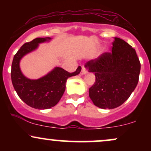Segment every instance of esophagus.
Wrapping results in <instances>:
<instances>
[{"label":"esophagus","instance_id":"obj_1","mask_svg":"<svg viewBox=\"0 0 151 151\" xmlns=\"http://www.w3.org/2000/svg\"><path fill=\"white\" fill-rule=\"evenodd\" d=\"M86 72H87V69H86V66L83 65L82 68H81V74H85Z\"/></svg>","mask_w":151,"mask_h":151}]
</instances>
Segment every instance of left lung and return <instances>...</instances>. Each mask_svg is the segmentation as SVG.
I'll return each instance as SVG.
<instances>
[{"mask_svg":"<svg viewBox=\"0 0 151 151\" xmlns=\"http://www.w3.org/2000/svg\"><path fill=\"white\" fill-rule=\"evenodd\" d=\"M96 80L89 89L93 104L101 109H114L124 104L136 87L141 63L135 49L124 40L115 37L112 51L86 63Z\"/></svg>","mask_w":151,"mask_h":151,"instance_id":"1","label":"left lung"}]
</instances>
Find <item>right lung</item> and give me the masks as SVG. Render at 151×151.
I'll use <instances>...</instances> for the list:
<instances>
[{
    "instance_id": "right-lung-1",
    "label": "right lung",
    "mask_w": 151,
    "mask_h": 151,
    "mask_svg": "<svg viewBox=\"0 0 151 151\" xmlns=\"http://www.w3.org/2000/svg\"><path fill=\"white\" fill-rule=\"evenodd\" d=\"M51 39L50 37H37L26 42L14 55L11 66V79L13 87L20 99L26 104L37 109H47L55 106L65 91L66 82L69 77L80 73L81 67L70 73L60 67L54 70L40 79H30L22 74L20 60L24 55L37 47L38 44Z\"/></svg>"
}]
</instances>
